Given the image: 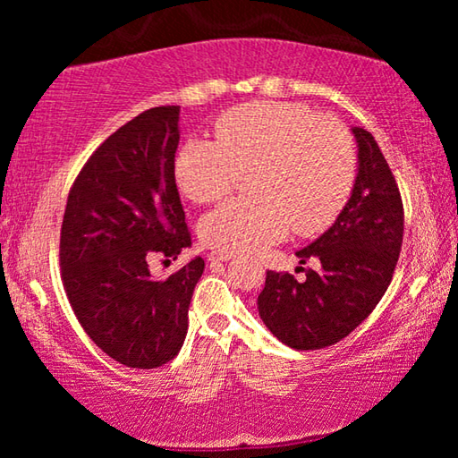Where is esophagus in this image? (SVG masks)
I'll list each match as a JSON object with an SVG mask.
<instances>
[{"label":"esophagus","instance_id":"34e87169","mask_svg":"<svg viewBox=\"0 0 458 458\" xmlns=\"http://www.w3.org/2000/svg\"><path fill=\"white\" fill-rule=\"evenodd\" d=\"M208 257H210V260H230L232 252H228V250H212L210 254H208Z\"/></svg>","mask_w":458,"mask_h":458}]
</instances>
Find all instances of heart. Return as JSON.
Returning a JSON list of instances; mask_svg holds the SVG:
<instances>
[{
  "label": "heart",
  "instance_id": "1",
  "mask_svg": "<svg viewBox=\"0 0 458 458\" xmlns=\"http://www.w3.org/2000/svg\"><path fill=\"white\" fill-rule=\"evenodd\" d=\"M250 172L254 196L232 198L204 216L208 244L259 252L289 234H319L344 210L355 182L352 137L339 121L303 105L250 103L216 121V141L193 137L175 157L185 198L210 204Z\"/></svg>",
  "mask_w": 458,
  "mask_h": 458
}]
</instances>
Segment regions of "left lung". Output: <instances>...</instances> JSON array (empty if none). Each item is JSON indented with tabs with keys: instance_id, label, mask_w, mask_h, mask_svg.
I'll list each match as a JSON object with an SVG mask.
<instances>
[{
	"instance_id": "left-lung-1",
	"label": "left lung",
	"mask_w": 458,
	"mask_h": 458,
	"mask_svg": "<svg viewBox=\"0 0 458 458\" xmlns=\"http://www.w3.org/2000/svg\"><path fill=\"white\" fill-rule=\"evenodd\" d=\"M360 167L352 198L323 236L297 252L321 270L305 281L268 270L259 313L273 335L293 350L337 344L374 311L392 283L404 238V206L390 165L374 135L353 127Z\"/></svg>"
}]
</instances>
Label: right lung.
Returning <instances> with one entry per match:
<instances>
[{
	"mask_svg": "<svg viewBox=\"0 0 458 458\" xmlns=\"http://www.w3.org/2000/svg\"><path fill=\"white\" fill-rule=\"evenodd\" d=\"M180 106L137 114L97 147L68 191L60 276L76 319L108 358L155 369L180 353L204 259L155 281L153 259L191 246L175 185Z\"/></svg>",
	"mask_w": 458,
	"mask_h": 458,
	"instance_id": "right-lung-1",
	"label": "right lung"
}]
</instances>
